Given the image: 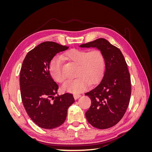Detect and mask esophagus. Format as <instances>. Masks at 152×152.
Returning <instances> with one entry per match:
<instances>
[{
    "mask_svg": "<svg viewBox=\"0 0 152 152\" xmlns=\"http://www.w3.org/2000/svg\"><path fill=\"white\" fill-rule=\"evenodd\" d=\"M80 96H81V95L79 94H73V98H74L75 99H79L80 97Z\"/></svg>",
    "mask_w": 152,
    "mask_h": 152,
    "instance_id": "esophagus-1",
    "label": "esophagus"
}]
</instances>
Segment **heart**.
Returning <instances> with one entry per match:
<instances>
[{"mask_svg": "<svg viewBox=\"0 0 152 152\" xmlns=\"http://www.w3.org/2000/svg\"><path fill=\"white\" fill-rule=\"evenodd\" d=\"M63 57L70 59L77 65L75 79L67 80L62 86L64 91L80 93L86 90L91 84H95L102 78L105 68L104 58L98 49L91 50L72 49L65 53ZM63 59L55 56L50 62L49 72L53 79L61 83L64 79L62 68Z\"/></svg>", "mask_w": 152, "mask_h": 152, "instance_id": "b5f03b06", "label": "heart"}]
</instances>
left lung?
I'll use <instances>...</instances> for the list:
<instances>
[{"label": "left lung", "instance_id": "left-lung-1", "mask_svg": "<svg viewBox=\"0 0 152 152\" xmlns=\"http://www.w3.org/2000/svg\"><path fill=\"white\" fill-rule=\"evenodd\" d=\"M79 47L96 48L104 56L105 69L102 80L85 93L91 99L86 117L96 128H110L121 120L130 100L131 77L125 58L120 49L103 38Z\"/></svg>", "mask_w": 152, "mask_h": 152}]
</instances>
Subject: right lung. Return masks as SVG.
<instances>
[{
  "label": "right lung",
  "mask_w": 152,
  "mask_h": 152,
  "mask_svg": "<svg viewBox=\"0 0 152 152\" xmlns=\"http://www.w3.org/2000/svg\"><path fill=\"white\" fill-rule=\"evenodd\" d=\"M68 48L44 42L27 53L23 62L20 77L22 102L30 118L41 128L51 129L61 126L68 107L75 102L68 93L54 97L58 86L49 72L51 59Z\"/></svg>",
  "instance_id": "right-lung-1"
}]
</instances>
